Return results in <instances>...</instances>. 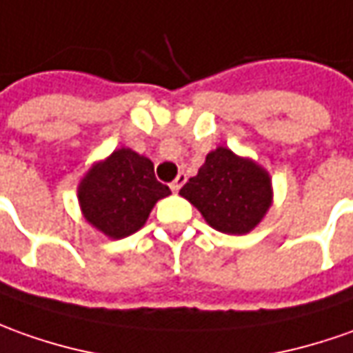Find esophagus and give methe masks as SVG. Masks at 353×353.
I'll use <instances>...</instances> for the list:
<instances>
[{
	"label": "esophagus",
	"instance_id": "obj_1",
	"mask_svg": "<svg viewBox=\"0 0 353 353\" xmlns=\"http://www.w3.org/2000/svg\"><path fill=\"white\" fill-rule=\"evenodd\" d=\"M187 181V176L185 174H179V176L176 177V179H174V181H172V191H174V193H177V191H179V189H181V187H183V183H185Z\"/></svg>",
	"mask_w": 353,
	"mask_h": 353
}]
</instances>
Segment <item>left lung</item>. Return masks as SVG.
<instances>
[{"label": "left lung", "mask_w": 353, "mask_h": 353, "mask_svg": "<svg viewBox=\"0 0 353 353\" xmlns=\"http://www.w3.org/2000/svg\"><path fill=\"white\" fill-rule=\"evenodd\" d=\"M179 195L203 214L210 228L243 236L257 228L272 207V179L255 160L218 146L208 152L205 164L195 177H189Z\"/></svg>", "instance_id": "8db88e82"}]
</instances>
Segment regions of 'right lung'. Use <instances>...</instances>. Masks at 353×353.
Listing matches in <instances>:
<instances>
[{
	"label": "right lung",
	"mask_w": 353,
	"mask_h": 353,
	"mask_svg": "<svg viewBox=\"0 0 353 353\" xmlns=\"http://www.w3.org/2000/svg\"><path fill=\"white\" fill-rule=\"evenodd\" d=\"M170 193L154 177V164L125 146L94 162L77 187L85 220L110 239L141 230L154 205Z\"/></svg>",
	"instance_id": "obj_1"
}]
</instances>
